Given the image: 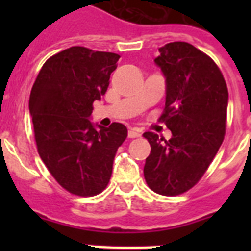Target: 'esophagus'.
Segmentation results:
<instances>
[{
  "mask_svg": "<svg viewBox=\"0 0 251 251\" xmlns=\"http://www.w3.org/2000/svg\"><path fill=\"white\" fill-rule=\"evenodd\" d=\"M127 135H129V138H138L141 137V131H139L137 127H131V129H129Z\"/></svg>",
  "mask_w": 251,
  "mask_h": 251,
  "instance_id": "obj_1",
  "label": "esophagus"
}]
</instances>
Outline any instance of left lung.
<instances>
[{
  "label": "left lung",
  "instance_id": "8db88e82",
  "mask_svg": "<svg viewBox=\"0 0 251 251\" xmlns=\"http://www.w3.org/2000/svg\"><path fill=\"white\" fill-rule=\"evenodd\" d=\"M155 64L165 76V108L160 120L172 131L164 138L152 131L145 178L157 194H182L204 175L226 134L228 88L212 58L185 41L159 48Z\"/></svg>",
  "mask_w": 251,
  "mask_h": 251
}]
</instances>
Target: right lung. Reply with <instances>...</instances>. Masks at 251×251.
I'll list each match as a JSON object with an SVG mask.
<instances>
[{
    "label": "right lung",
    "mask_w": 251,
    "mask_h": 251,
    "mask_svg": "<svg viewBox=\"0 0 251 251\" xmlns=\"http://www.w3.org/2000/svg\"><path fill=\"white\" fill-rule=\"evenodd\" d=\"M118 54L72 47L47 60L29 95L37 152L50 175L69 193L92 197L109 182L125 125L98 127L91 122L117 68Z\"/></svg>",
    "instance_id": "obj_1"
}]
</instances>
